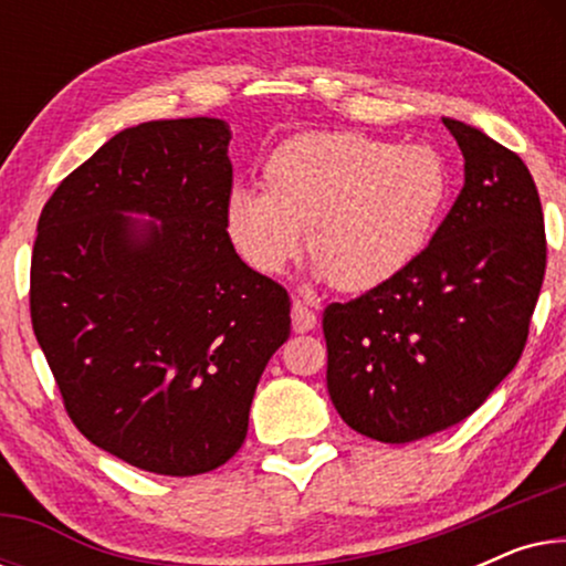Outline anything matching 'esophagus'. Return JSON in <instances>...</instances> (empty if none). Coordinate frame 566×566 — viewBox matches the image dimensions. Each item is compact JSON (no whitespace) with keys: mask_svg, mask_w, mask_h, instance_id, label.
<instances>
[{"mask_svg":"<svg viewBox=\"0 0 566 566\" xmlns=\"http://www.w3.org/2000/svg\"><path fill=\"white\" fill-rule=\"evenodd\" d=\"M291 319H293V332H298V335L312 332L316 327V314L304 304V301H293Z\"/></svg>","mask_w":566,"mask_h":566,"instance_id":"esophagus-1","label":"esophagus"}]
</instances>
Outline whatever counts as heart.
I'll return each mask as SVG.
<instances>
[{"label":"heart","mask_w":566,"mask_h":566,"mask_svg":"<svg viewBox=\"0 0 566 566\" xmlns=\"http://www.w3.org/2000/svg\"><path fill=\"white\" fill-rule=\"evenodd\" d=\"M262 188H234L223 203V231L239 258L275 275L298 258L308 231L316 277L366 293L428 250L451 198V169L428 144L316 130L275 146Z\"/></svg>","instance_id":"1"}]
</instances>
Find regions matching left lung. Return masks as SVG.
Returning a JSON list of instances; mask_svg holds the SVG:
<instances>
[{
  "instance_id": "left-lung-1",
  "label": "left lung",
  "mask_w": 566,
  "mask_h": 566,
  "mask_svg": "<svg viewBox=\"0 0 566 566\" xmlns=\"http://www.w3.org/2000/svg\"><path fill=\"white\" fill-rule=\"evenodd\" d=\"M463 188L412 268L324 308L327 389L339 417L412 443L484 405L521 358L546 270L536 182L515 151L443 118Z\"/></svg>"
}]
</instances>
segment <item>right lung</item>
I'll return each instance as SVG.
<instances>
[{
  "label": "right lung",
  "mask_w": 566,
  "mask_h": 566,
  "mask_svg": "<svg viewBox=\"0 0 566 566\" xmlns=\"http://www.w3.org/2000/svg\"><path fill=\"white\" fill-rule=\"evenodd\" d=\"M229 142L219 118L120 130L38 219L30 316L66 412L90 443L151 474L223 467L291 335L289 293L223 231Z\"/></svg>",
  "instance_id": "obj_1"
}]
</instances>
